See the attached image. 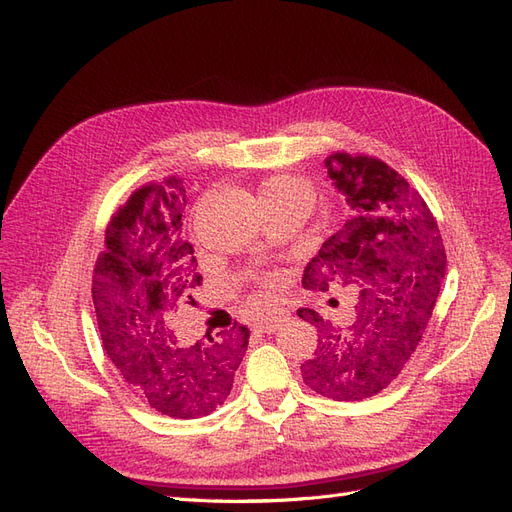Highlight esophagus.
Returning <instances> with one entry per match:
<instances>
[{
    "instance_id": "esophagus-1",
    "label": "esophagus",
    "mask_w": 512,
    "mask_h": 512,
    "mask_svg": "<svg viewBox=\"0 0 512 512\" xmlns=\"http://www.w3.org/2000/svg\"><path fill=\"white\" fill-rule=\"evenodd\" d=\"M288 318H290V314L286 312V309H271V312H267L265 316H262V318L256 322V327H258L260 331L271 333V331H275L277 327H282L284 322H288Z\"/></svg>"
}]
</instances>
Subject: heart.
I'll return each instance as SVG.
<instances>
[{
    "instance_id": "b5f03b06",
    "label": "heart",
    "mask_w": 512,
    "mask_h": 512,
    "mask_svg": "<svg viewBox=\"0 0 512 512\" xmlns=\"http://www.w3.org/2000/svg\"><path fill=\"white\" fill-rule=\"evenodd\" d=\"M290 196H305L312 198V188L309 183L301 177H290V175H280V177H271L265 185L260 188V200L262 203H269V200L277 198H290ZM267 282H273V277H265Z\"/></svg>"
}]
</instances>
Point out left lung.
Masks as SVG:
<instances>
[{"mask_svg": "<svg viewBox=\"0 0 512 512\" xmlns=\"http://www.w3.org/2000/svg\"><path fill=\"white\" fill-rule=\"evenodd\" d=\"M324 166L346 200L348 220L307 262L303 286H352L359 303L348 324L299 309L320 333L301 371L316 393L359 401L386 389L410 361L440 294L446 254L425 200L389 164L333 153Z\"/></svg>", "mask_w": 512, "mask_h": 512, "instance_id": "left-lung-1", "label": "left lung"}]
</instances>
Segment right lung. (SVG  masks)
Segmentation results:
<instances>
[{
	"label": "right lung",
	"instance_id": "obj_1",
	"mask_svg": "<svg viewBox=\"0 0 512 512\" xmlns=\"http://www.w3.org/2000/svg\"><path fill=\"white\" fill-rule=\"evenodd\" d=\"M188 196L179 177L136 190L106 228L94 271V305L108 359L151 408L205 416L230 395L250 331L235 324L185 342L179 314L203 284L179 232Z\"/></svg>",
	"mask_w": 512,
	"mask_h": 512
}]
</instances>
